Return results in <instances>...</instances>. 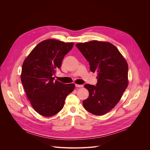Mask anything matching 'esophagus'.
<instances>
[{"label": "esophagus", "mask_w": 150, "mask_h": 150, "mask_svg": "<svg viewBox=\"0 0 150 150\" xmlns=\"http://www.w3.org/2000/svg\"><path fill=\"white\" fill-rule=\"evenodd\" d=\"M75 86L76 88H83V84H75Z\"/></svg>", "instance_id": "34e87169"}]
</instances>
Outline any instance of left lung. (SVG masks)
<instances>
[{
  "label": "left lung",
  "mask_w": 150,
  "mask_h": 150,
  "mask_svg": "<svg viewBox=\"0 0 150 150\" xmlns=\"http://www.w3.org/2000/svg\"><path fill=\"white\" fill-rule=\"evenodd\" d=\"M76 47L89 62L91 72L97 73L96 86L84 85L89 96L83 101V106L92 114L103 115L119 103L127 88V62L110 42L92 41Z\"/></svg>",
  "instance_id": "obj_1"
}]
</instances>
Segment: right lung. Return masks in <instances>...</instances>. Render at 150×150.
<instances>
[{
  "label": "right lung",
  "instance_id": "1",
  "mask_svg": "<svg viewBox=\"0 0 150 150\" xmlns=\"http://www.w3.org/2000/svg\"><path fill=\"white\" fill-rule=\"evenodd\" d=\"M73 46V42L47 39L39 43L23 62L21 79L23 88L31 106L42 116L58 113L75 89L74 84L54 81L53 77Z\"/></svg>",
  "mask_w": 150,
  "mask_h": 150
}]
</instances>
